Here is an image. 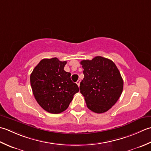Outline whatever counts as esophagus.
Here are the masks:
<instances>
[{"mask_svg":"<svg viewBox=\"0 0 151 151\" xmlns=\"http://www.w3.org/2000/svg\"><path fill=\"white\" fill-rule=\"evenodd\" d=\"M80 82H81V80L80 79H78V81L76 82V83H77V85H78V87H79V85H80Z\"/></svg>","mask_w":151,"mask_h":151,"instance_id":"1","label":"esophagus"}]
</instances>
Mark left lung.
I'll return each mask as SVG.
<instances>
[{"label":"left lung","mask_w":151,"mask_h":151,"mask_svg":"<svg viewBox=\"0 0 151 151\" xmlns=\"http://www.w3.org/2000/svg\"><path fill=\"white\" fill-rule=\"evenodd\" d=\"M84 78L80 83V93L88 108L96 113L106 112L121 96L123 80L115 64L100 56L81 61Z\"/></svg>","instance_id":"1"}]
</instances>
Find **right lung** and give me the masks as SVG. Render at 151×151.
<instances>
[{"label": "right lung", "instance_id": "right-lung-1", "mask_svg": "<svg viewBox=\"0 0 151 151\" xmlns=\"http://www.w3.org/2000/svg\"><path fill=\"white\" fill-rule=\"evenodd\" d=\"M66 61L44 58L30 74V85L37 102L46 111L58 114L65 111L79 92L71 73L64 71Z\"/></svg>", "mask_w": 151, "mask_h": 151}]
</instances>
